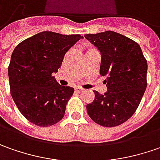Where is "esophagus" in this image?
<instances>
[{"label":"esophagus","mask_w":160,"mask_h":160,"mask_svg":"<svg viewBox=\"0 0 160 160\" xmlns=\"http://www.w3.org/2000/svg\"><path fill=\"white\" fill-rule=\"evenodd\" d=\"M75 90H76V92H78V93H81V92L84 91V89H83L82 88H80V87H77V88H75Z\"/></svg>","instance_id":"1"}]
</instances>
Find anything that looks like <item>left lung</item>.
Segmentation results:
<instances>
[{"label": "left lung", "mask_w": 160, "mask_h": 160, "mask_svg": "<svg viewBox=\"0 0 160 160\" xmlns=\"http://www.w3.org/2000/svg\"><path fill=\"white\" fill-rule=\"evenodd\" d=\"M85 38L102 55L100 74L105 76L107 92H95L87 105L88 116L100 126L112 128L123 124L135 112L147 87L148 64L137 42L112 31Z\"/></svg>", "instance_id": "left-lung-1"}]
</instances>
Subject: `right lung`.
Listing matches in <instances>:
<instances>
[{
    "instance_id": "1",
    "label": "right lung",
    "mask_w": 160,
    "mask_h": 160,
    "mask_svg": "<svg viewBox=\"0 0 160 160\" xmlns=\"http://www.w3.org/2000/svg\"><path fill=\"white\" fill-rule=\"evenodd\" d=\"M82 38L42 32L15 48L8 67L10 94L19 112L39 127L57 124L64 116L74 88L58 83L54 72L65 53Z\"/></svg>"
}]
</instances>
